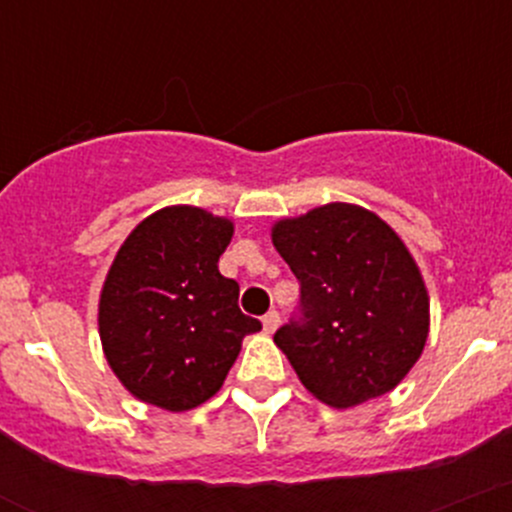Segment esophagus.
<instances>
[{"label": "esophagus", "instance_id": "obj_1", "mask_svg": "<svg viewBox=\"0 0 512 512\" xmlns=\"http://www.w3.org/2000/svg\"><path fill=\"white\" fill-rule=\"evenodd\" d=\"M278 325H281V315L276 313V310H271V313H266L263 315V330H266L268 335L271 333H276V328Z\"/></svg>", "mask_w": 512, "mask_h": 512}]
</instances>
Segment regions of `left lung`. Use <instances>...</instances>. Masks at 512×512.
<instances>
[{
  "instance_id": "8db88e82",
  "label": "left lung",
  "mask_w": 512,
  "mask_h": 512,
  "mask_svg": "<svg viewBox=\"0 0 512 512\" xmlns=\"http://www.w3.org/2000/svg\"><path fill=\"white\" fill-rule=\"evenodd\" d=\"M300 283V315L273 335L313 397L347 409L392 392L429 335V295L397 231L333 202L271 229Z\"/></svg>"
}]
</instances>
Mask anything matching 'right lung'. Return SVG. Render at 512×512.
I'll return each mask as SVG.
<instances>
[{"label": "right lung", "instance_id": "right-lung-1", "mask_svg": "<svg viewBox=\"0 0 512 512\" xmlns=\"http://www.w3.org/2000/svg\"><path fill=\"white\" fill-rule=\"evenodd\" d=\"M234 224L199 207H165L120 246L98 303L105 360L140 402L187 412L219 392L241 340L239 283L219 273Z\"/></svg>", "mask_w": 512, "mask_h": 512}]
</instances>
